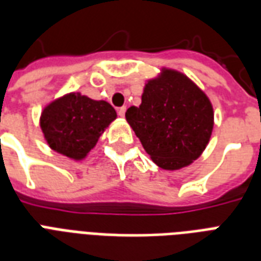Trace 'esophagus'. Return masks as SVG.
<instances>
[{
    "label": "esophagus",
    "mask_w": 261,
    "mask_h": 261,
    "mask_svg": "<svg viewBox=\"0 0 261 261\" xmlns=\"http://www.w3.org/2000/svg\"><path fill=\"white\" fill-rule=\"evenodd\" d=\"M124 114H126V107H119L118 108V115L119 116H124Z\"/></svg>",
    "instance_id": "obj_1"
}]
</instances>
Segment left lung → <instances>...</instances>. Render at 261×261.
Listing matches in <instances>:
<instances>
[{
  "instance_id": "8db88e82",
  "label": "left lung",
  "mask_w": 261,
  "mask_h": 261,
  "mask_svg": "<svg viewBox=\"0 0 261 261\" xmlns=\"http://www.w3.org/2000/svg\"><path fill=\"white\" fill-rule=\"evenodd\" d=\"M126 119L151 160L169 171L202 154L214 123L206 94L173 70L146 84L141 106L130 107Z\"/></svg>"
}]
</instances>
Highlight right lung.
Returning <instances> with one entry per match:
<instances>
[{"label":"right lung","instance_id":"add662e5","mask_svg":"<svg viewBox=\"0 0 261 261\" xmlns=\"http://www.w3.org/2000/svg\"><path fill=\"white\" fill-rule=\"evenodd\" d=\"M115 118L116 111L107 101L70 93L44 108L40 127L53 150L81 160Z\"/></svg>","mask_w":261,"mask_h":261}]
</instances>
